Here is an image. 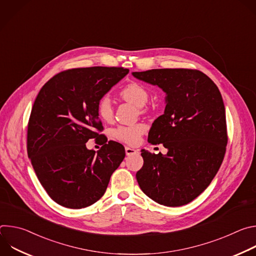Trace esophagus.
I'll return each mask as SVG.
<instances>
[{
  "label": "esophagus",
  "mask_w": 256,
  "mask_h": 256,
  "mask_svg": "<svg viewBox=\"0 0 256 256\" xmlns=\"http://www.w3.org/2000/svg\"><path fill=\"white\" fill-rule=\"evenodd\" d=\"M138 151L134 148H130V147H126V154L128 156V155H132L134 153H136Z\"/></svg>",
  "instance_id": "1"
}]
</instances>
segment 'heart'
<instances>
[{"instance_id":"1","label":"heart","mask_w":256,"mask_h":256,"mask_svg":"<svg viewBox=\"0 0 256 256\" xmlns=\"http://www.w3.org/2000/svg\"><path fill=\"white\" fill-rule=\"evenodd\" d=\"M120 96L124 100L132 102L136 106L142 108L147 104L150 93L144 85L136 82H130L122 89ZM96 112L101 120H112L114 116V107L112 99L107 94L101 96L98 99L96 104ZM144 132L146 126L142 124H136L134 126H120L114 130L112 134L116 140L120 142L130 144H136L138 142L140 136Z\"/></svg>"}]
</instances>
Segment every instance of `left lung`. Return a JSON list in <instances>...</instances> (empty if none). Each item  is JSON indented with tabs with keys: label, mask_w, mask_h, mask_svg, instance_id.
Here are the masks:
<instances>
[{
	"label": "left lung",
	"mask_w": 256,
	"mask_h": 256,
	"mask_svg": "<svg viewBox=\"0 0 256 256\" xmlns=\"http://www.w3.org/2000/svg\"><path fill=\"white\" fill-rule=\"evenodd\" d=\"M132 75L167 94L164 114L153 122L148 142L163 144L168 152L140 151L138 184L160 204H186L210 186L224 160L228 134L222 95L198 70L153 68Z\"/></svg>",
	"instance_id": "1"
}]
</instances>
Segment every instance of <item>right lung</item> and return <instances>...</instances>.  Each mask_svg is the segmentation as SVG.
<instances>
[{"label": "right lung", "instance_id": "1", "mask_svg": "<svg viewBox=\"0 0 256 256\" xmlns=\"http://www.w3.org/2000/svg\"><path fill=\"white\" fill-rule=\"evenodd\" d=\"M128 68L90 66L62 70L36 97L28 122L27 154L50 198L68 208H83L104 194L126 151L104 134L96 112L98 99L120 81ZM104 144L97 154L86 142Z\"/></svg>", "mask_w": 256, "mask_h": 256}]
</instances>
